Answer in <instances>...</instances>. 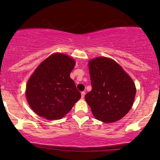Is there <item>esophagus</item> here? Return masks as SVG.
<instances>
[{
	"label": "esophagus",
	"mask_w": 160,
	"mask_h": 160,
	"mask_svg": "<svg viewBox=\"0 0 160 160\" xmlns=\"http://www.w3.org/2000/svg\"><path fill=\"white\" fill-rule=\"evenodd\" d=\"M84 96H85V92L83 91L82 92V98H84Z\"/></svg>",
	"instance_id": "esophagus-1"
}]
</instances>
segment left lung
Listing matches in <instances>:
<instances>
[{
	"label": "left lung",
	"mask_w": 160,
	"mask_h": 160,
	"mask_svg": "<svg viewBox=\"0 0 160 160\" xmlns=\"http://www.w3.org/2000/svg\"><path fill=\"white\" fill-rule=\"evenodd\" d=\"M92 90L85 95L94 117L110 123L132 108L136 89L133 81L114 60L99 57L89 62Z\"/></svg>",
	"instance_id": "1"
}]
</instances>
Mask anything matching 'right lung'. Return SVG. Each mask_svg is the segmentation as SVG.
Here are the masks:
<instances>
[{"instance_id": "right-lung-1", "label": "right lung", "mask_w": 160, "mask_h": 160, "mask_svg": "<svg viewBox=\"0 0 160 160\" xmlns=\"http://www.w3.org/2000/svg\"><path fill=\"white\" fill-rule=\"evenodd\" d=\"M75 61L62 54H54L41 62L28 80L26 97L38 116L60 119L81 98L70 73Z\"/></svg>"}]
</instances>
